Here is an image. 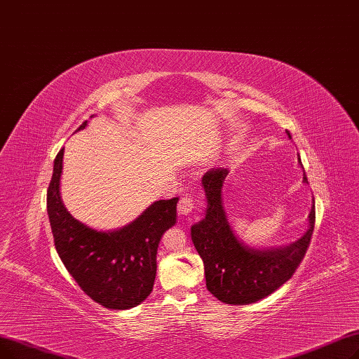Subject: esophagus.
<instances>
[{"mask_svg": "<svg viewBox=\"0 0 359 359\" xmlns=\"http://www.w3.org/2000/svg\"><path fill=\"white\" fill-rule=\"evenodd\" d=\"M194 209V200L189 194H182L178 201V212L180 215H189Z\"/></svg>", "mask_w": 359, "mask_h": 359, "instance_id": "34e87169", "label": "esophagus"}]
</instances>
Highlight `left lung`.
<instances>
[{
	"label": "left lung",
	"mask_w": 359,
	"mask_h": 359,
	"mask_svg": "<svg viewBox=\"0 0 359 359\" xmlns=\"http://www.w3.org/2000/svg\"><path fill=\"white\" fill-rule=\"evenodd\" d=\"M286 134L291 139L289 131ZM228 174L226 168H212L203 175L208 209L204 219L191 226V240L204 263L209 292L225 304L245 305L266 298L292 278L310 245L316 210L313 204L309 229L291 245L267 250L248 247L232 231L222 203V187ZM304 182L309 184L305 172Z\"/></svg>",
	"instance_id": "8db88e82"
}]
</instances>
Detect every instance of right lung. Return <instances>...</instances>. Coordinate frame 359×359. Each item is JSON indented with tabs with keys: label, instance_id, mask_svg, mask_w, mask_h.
Returning a JSON list of instances; mask_svg holds the SVG:
<instances>
[{
	"label": "right lung",
	"instance_id": "add662e5",
	"mask_svg": "<svg viewBox=\"0 0 359 359\" xmlns=\"http://www.w3.org/2000/svg\"><path fill=\"white\" fill-rule=\"evenodd\" d=\"M88 126L84 121L79 128ZM64 149L54 161L46 209L54 243L65 269L95 302L109 310H128L143 302L156 278L161 238L177 222L178 197L159 200L116 231H96L74 219L60 196Z\"/></svg>",
	"mask_w": 359,
	"mask_h": 359
}]
</instances>
